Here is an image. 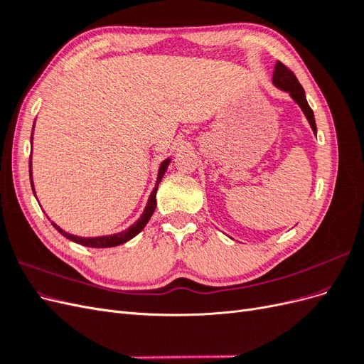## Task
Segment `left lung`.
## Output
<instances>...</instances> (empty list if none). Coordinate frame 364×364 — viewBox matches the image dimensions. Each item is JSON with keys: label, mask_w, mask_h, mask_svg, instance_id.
<instances>
[{"label": "left lung", "mask_w": 364, "mask_h": 364, "mask_svg": "<svg viewBox=\"0 0 364 364\" xmlns=\"http://www.w3.org/2000/svg\"><path fill=\"white\" fill-rule=\"evenodd\" d=\"M272 82H273L274 86L278 87V90L287 92L293 98V102L302 109L305 118L308 119V123H310V126H311V129L314 132V135H316L317 134V127H316L314 114L311 111L310 105H308V102H306L304 87L301 86L299 82H297L294 74L287 67H285V65H282L281 62H277V65H274Z\"/></svg>", "instance_id": "1"}]
</instances>
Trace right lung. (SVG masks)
<instances>
[{"mask_svg":"<svg viewBox=\"0 0 364 364\" xmlns=\"http://www.w3.org/2000/svg\"><path fill=\"white\" fill-rule=\"evenodd\" d=\"M33 129H35V126H33ZM31 144H33V132H31ZM170 161L171 158H167L164 159L159 165V170H158V178H156V183H155V188H153V191L150 193L149 196V200H147V205L144 208V211H142L141 217L136 220V222L129 226L126 230H121V232H117V234H111V235H102V237H79V235H73L70 232H67V230H63L60 226H58L54 222H51V225L56 228V230L59 234H62L65 238H68L71 241H74V243L77 245H82V246H86V247H97V249H105V247H115V246H119V245H124L127 243L129 240H132L134 237H136L142 229L146 228V225L149 223V220L153 214V211H155L156 208V191H158V186H159V182L162 181L165 171H167L168 165H170ZM28 167H30V183H31V190L33 193L36 194L35 191V183H33V174H31V155H30V161H28Z\"/></svg>","mask_w":364,"mask_h":364,"instance_id":"right-lung-1","label":"right lung"}]
</instances>
